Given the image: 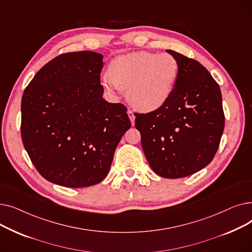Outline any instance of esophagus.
<instances>
[{"instance_id": "obj_1", "label": "esophagus", "mask_w": 252, "mask_h": 252, "mask_svg": "<svg viewBox=\"0 0 252 252\" xmlns=\"http://www.w3.org/2000/svg\"><path fill=\"white\" fill-rule=\"evenodd\" d=\"M127 115H128V117L130 119L131 126H134L135 125V114H134V112L131 111V110H127Z\"/></svg>"}]
</instances>
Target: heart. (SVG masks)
Returning a JSON list of instances; mask_svg holds the SVG:
<instances>
[{
	"mask_svg": "<svg viewBox=\"0 0 252 252\" xmlns=\"http://www.w3.org/2000/svg\"><path fill=\"white\" fill-rule=\"evenodd\" d=\"M102 86L110 94L126 89V99L142 112L159 109L168 101L177 84L180 65L168 53L134 52L118 56L109 65Z\"/></svg>",
	"mask_w": 252,
	"mask_h": 252,
	"instance_id": "obj_1",
	"label": "heart"
}]
</instances>
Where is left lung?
Wrapping results in <instances>:
<instances>
[{"instance_id": "8db88e82", "label": "left lung", "mask_w": 252, "mask_h": 252, "mask_svg": "<svg viewBox=\"0 0 252 252\" xmlns=\"http://www.w3.org/2000/svg\"><path fill=\"white\" fill-rule=\"evenodd\" d=\"M180 71L173 94L155 111L135 114L145 156L155 173L178 179L199 171L219 149L224 127L221 93L199 62L173 50Z\"/></svg>"}]
</instances>
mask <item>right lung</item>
Listing matches in <instances>:
<instances>
[{
    "label": "right lung",
    "instance_id": "obj_1",
    "mask_svg": "<svg viewBox=\"0 0 252 252\" xmlns=\"http://www.w3.org/2000/svg\"><path fill=\"white\" fill-rule=\"evenodd\" d=\"M103 55H59L37 71L21 100V138L47 181L68 188L107 176L117 145L130 127L126 107L103 99Z\"/></svg>",
    "mask_w": 252,
    "mask_h": 252
}]
</instances>
